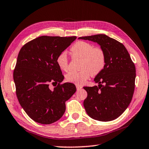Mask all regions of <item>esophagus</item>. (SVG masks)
I'll return each instance as SVG.
<instances>
[{"instance_id":"1","label":"esophagus","mask_w":149,"mask_h":149,"mask_svg":"<svg viewBox=\"0 0 149 149\" xmlns=\"http://www.w3.org/2000/svg\"><path fill=\"white\" fill-rule=\"evenodd\" d=\"M76 88H77V90L79 91L80 89H82V86L81 85H76Z\"/></svg>"}]
</instances>
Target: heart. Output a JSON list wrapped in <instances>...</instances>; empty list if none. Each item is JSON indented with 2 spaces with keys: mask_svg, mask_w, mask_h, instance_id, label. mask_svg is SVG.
Segmentation results:
<instances>
[{
  "mask_svg": "<svg viewBox=\"0 0 149 149\" xmlns=\"http://www.w3.org/2000/svg\"><path fill=\"white\" fill-rule=\"evenodd\" d=\"M73 58H81L79 72L70 71L65 75L67 81L75 84H84L90 75H96L104 68L106 61L105 53L102 49L94 47L92 44L77 41L70 48ZM56 64L60 70L65 71L68 68V60L65 52H61L56 58Z\"/></svg>",
  "mask_w": 149,
  "mask_h": 149,
  "instance_id": "heart-1",
  "label": "heart"
}]
</instances>
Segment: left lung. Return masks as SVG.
<instances>
[{
	"label": "left lung",
	"instance_id": "8db88e82",
	"mask_svg": "<svg viewBox=\"0 0 149 149\" xmlns=\"http://www.w3.org/2000/svg\"><path fill=\"white\" fill-rule=\"evenodd\" d=\"M100 45L104 50V68L95 77L98 85L84 87L87 92L84 106L93 119L108 122L116 119L132 101L136 77L135 65L124 45L104 34L79 37Z\"/></svg>",
	"mask_w": 149,
	"mask_h": 149
}]
</instances>
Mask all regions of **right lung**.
<instances>
[{
  "mask_svg": "<svg viewBox=\"0 0 149 149\" xmlns=\"http://www.w3.org/2000/svg\"><path fill=\"white\" fill-rule=\"evenodd\" d=\"M76 37L41 36L24 45L17 56L14 81L20 105L33 120L50 124L62 118L65 102L76 91L75 85L65 83L56 64L58 55ZM50 82L58 83L53 90Z\"/></svg>",
  "mask_w": 149,
  "mask_h": 149,
  "instance_id": "right-lung-1",
  "label": "right lung"
}]
</instances>
